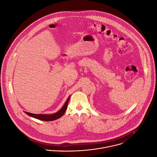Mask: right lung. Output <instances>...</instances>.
Masks as SVG:
<instances>
[{
	"label": "right lung",
	"mask_w": 157,
	"mask_h": 157,
	"mask_svg": "<svg viewBox=\"0 0 157 157\" xmlns=\"http://www.w3.org/2000/svg\"><path fill=\"white\" fill-rule=\"evenodd\" d=\"M69 98H70V96L67 98V99L63 107L58 112H56L55 113L50 114V115H43V114H34V113H29V112H26L25 113L27 115H28L29 116H31V117L37 118L38 120H43V121H53V120H55L61 117L63 115V114L65 113V112L67 108Z\"/></svg>",
	"instance_id": "right-lung-1"
}]
</instances>
